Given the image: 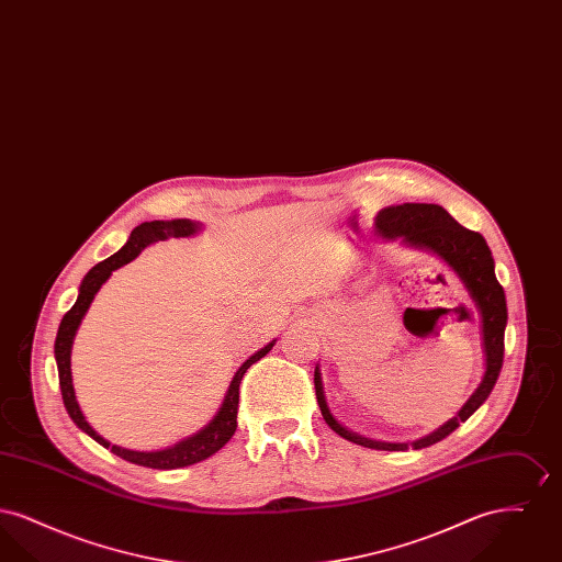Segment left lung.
I'll return each mask as SVG.
<instances>
[{
	"label": "left lung",
	"instance_id": "8db88e82",
	"mask_svg": "<svg viewBox=\"0 0 562 562\" xmlns=\"http://www.w3.org/2000/svg\"><path fill=\"white\" fill-rule=\"evenodd\" d=\"M373 229L374 236L383 240H401L408 248L428 250L459 278V282L470 294L481 316L482 356H484V373H482L481 383L474 390V394L457 411L453 419H449L440 428L429 431L428 436L413 442L373 440L344 426L333 415L326 402L321 364H316V371H314L316 398L328 428L344 436L349 442L376 449V451H406V449L417 451L447 438L451 431L459 428V424L470 419L493 392L504 364V333L508 324L506 293L497 282L495 261L486 240L479 232H470L463 225H459L453 216L438 204L406 202L398 206H385L374 216Z\"/></svg>",
	"mask_w": 562,
	"mask_h": 562
}]
</instances>
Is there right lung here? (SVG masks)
I'll list each match as a JSON object with an SVG mask.
<instances>
[{"label": "right lung", "instance_id": "1", "mask_svg": "<svg viewBox=\"0 0 562 562\" xmlns=\"http://www.w3.org/2000/svg\"><path fill=\"white\" fill-rule=\"evenodd\" d=\"M202 232V223L191 221V218H172V221H147L140 223L138 227H134L133 234L128 241L105 261H101L99 266L90 269L80 284V293L74 303V307L63 316L58 333H56V341H54V360H56V369H58V383H60V394L65 408L71 417V422L86 431L92 440H97L101 447L111 449V453L143 465V468H154V470H177V468H186L193 465L198 461L209 459L211 454L216 453L218 449H223L229 438L234 436V431L238 428V402H240V381L244 373L263 356H268L271 348L276 346V339L269 341L266 348L259 349L257 353H252L240 369L234 374L225 398L221 402L218 411L214 413L213 419L202 429H198L195 434H191L188 438L179 440L172 447H166L160 451H133V449H124L117 445H111L105 440L97 429L92 428L83 413H81L80 402L76 398V387H74V376H71V348H74V339L76 333L80 328L81 321L94 299V294L101 291V286L109 280V276L115 269L131 263L136 259L149 244L154 241L168 240V238H191L195 234Z\"/></svg>", "mask_w": 562, "mask_h": 562}]
</instances>
